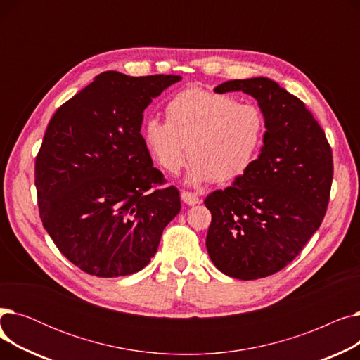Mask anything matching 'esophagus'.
Instances as JSON below:
<instances>
[{
    "label": "esophagus",
    "mask_w": 360,
    "mask_h": 360,
    "mask_svg": "<svg viewBox=\"0 0 360 360\" xmlns=\"http://www.w3.org/2000/svg\"><path fill=\"white\" fill-rule=\"evenodd\" d=\"M181 198H182L188 205H195V204H198V202L201 201L197 194L190 193V191H182V193H181Z\"/></svg>",
    "instance_id": "obj_1"
}]
</instances>
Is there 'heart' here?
I'll list each match as a JSON object with an SVG mask.
<instances>
[{
    "instance_id": "b5f03b06",
    "label": "heart",
    "mask_w": 360,
    "mask_h": 360,
    "mask_svg": "<svg viewBox=\"0 0 360 360\" xmlns=\"http://www.w3.org/2000/svg\"><path fill=\"white\" fill-rule=\"evenodd\" d=\"M165 118L146 122L144 141L169 174H178L190 155L191 184L209 179L221 184L247 174L267 131L264 113L255 105L198 87L175 93L165 106Z\"/></svg>"
}]
</instances>
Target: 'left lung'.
Instances as JSON below:
<instances>
[{"label": "left lung", "instance_id": "1", "mask_svg": "<svg viewBox=\"0 0 360 360\" xmlns=\"http://www.w3.org/2000/svg\"><path fill=\"white\" fill-rule=\"evenodd\" d=\"M243 91L267 122L261 155L236 182L205 197L212 213L207 251L239 280L271 276L292 262L324 220L333 151L305 103L266 77L231 80L217 93Z\"/></svg>", "mask_w": 360, "mask_h": 360}]
</instances>
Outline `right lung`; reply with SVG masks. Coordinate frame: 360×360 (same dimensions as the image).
I'll use <instances>...</instances> for the list:
<instances>
[{
  "instance_id": "1",
  "label": "right lung",
  "mask_w": 360,
  "mask_h": 360,
  "mask_svg": "<svg viewBox=\"0 0 360 360\" xmlns=\"http://www.w3.org/2000/svg\"><path fill=\"white\" fill-rule=\"evenodd\" d=\"M179 75L99 74L51 118L34 160L44 228L87 274L137 273L181 210L178 188L153 166L143 112Z\"/></svg>"
}]
</instances>
